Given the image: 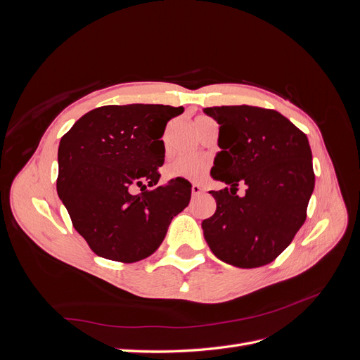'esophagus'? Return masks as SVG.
I'll use <instances>...</instances> for the list:
<instances>
[{
	"mask_svg": "<svg viewBox=\"0 0 360 360\" xmlns=\"http://www.w3.org/2000/svg\"><path fill=\"white\" fill-rule=\"evenodd\" d=\"M202 192H204V189H202L201 184L192 183V195H193V197H197V195H201Z\"/></svg>",
	"mask_w": 360,
	"mask_h": 360,
	"instance_id": "34e87169",
	"label": "esophagus"
}]
</instances>
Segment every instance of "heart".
<instances>
[{
  "label": "heart",
  "instance_id": "1",
  "mask_svg": "<svg viewBox=\"0 0 360 360\" xmlns=\"http://www.w3.org/2000/svg\"><path fill=\"white\" fill-rule=\"evenodd\" d=\"M213 122L209 117H197L193 122V126L198 127L200 124ZM207 168H209V163H207L205 159L198 158V156H186L181 155L171 159L167 167L165 172L167 176L171 179H188V180H200L205 176Z\"/></svg>",
  "mask_w": 360,
  "mask_h": 360
}]
</instances>
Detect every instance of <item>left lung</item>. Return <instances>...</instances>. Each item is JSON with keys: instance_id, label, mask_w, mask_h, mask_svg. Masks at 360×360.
I'll use <instances>...</instances> for the list:
<instances>
[{"instance_id": "obj_1", "label": "left lung", "mask_w": 360, "mask_h": 360, "mask_svg": "<svg viewBox=\"0 0 360 360\" xmlns=\"http://www.w3.org/2000/svg\"><path fill=\"white\" fill-rule=\"evenodd\" d=\"M219 124L210 176L230 184L212 191L216 212L202 221L212 252L254 269L275 261L307 221L315 174L308 138L275 110L234 105L204 108ZM245 184L243 198L236 195Z\"/></svg>"}]
</instances>
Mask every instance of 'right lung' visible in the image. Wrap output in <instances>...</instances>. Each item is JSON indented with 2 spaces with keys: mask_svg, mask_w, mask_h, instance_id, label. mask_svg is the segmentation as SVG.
Listing matches in <instances>:
<instances>
[{
  "mask_svg": "<svg viewBox=\"0 0 360 360\" xmlns=\"http://www.w3.org/2000/svg\"><path fill=\"white\" fill-rule=\"evenodd\" d=\"M183 106L108 105L76 122L58 147V197L96 255L136 263L167 236L191 201V184L160 186V138Z\"/></svg>",
  "mask_w": 360,
  "mask_h": 360,
  "instance_id": "add662e5",
  "label": "right lung"
}]
</instances>
